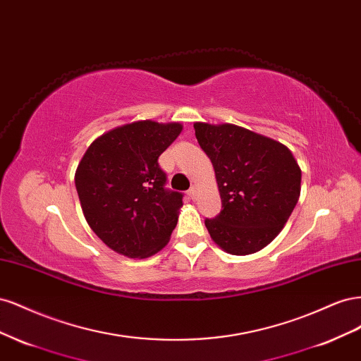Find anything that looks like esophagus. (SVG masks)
I'll return each mask as SVG.
<instances>
[{"mask_svg": "<svg viewBox=\"0 0 361 361\" xmlns=\"http://www.w3.org/2000/svg\"><path fill=\"white\" fill-rule=\"evenodd\" d=\"M188 194L191 199H195V195H197V188H195V185H192V187L188 190Z\"/></svg>", "mask_w": 361, "mask_h": 361, "instance_id": "obj_1", "label": "esophagus"}]
</instances>
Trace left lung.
Returning a JSON list of instances; mask_svg holds the SVG:
<instances>
[{"label": "left lung", "instance_id": "8db88e82", "mask_svg": "<svg viewBox=\"0 0 361 361\" xmlns=\"http://www.w3.org/2000/svg\"><path fill=\"white\" fill-rule=\"evenodd\" d=\"M194 129L223 204L204 220L207 232L227 253H256L281 232L300 199L298 162L285 145L241 126L197 122Z\"/></svg>", "mask_w": 361, "mask_h": 361}]
</instances>
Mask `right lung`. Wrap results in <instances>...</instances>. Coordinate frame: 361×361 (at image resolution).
I'll return each instance as SVG.
<instances>
[{
	"instance_id": "add662e5",
	"label": "right lung",
	"mask_w": 361,
	"mask_h": 361,
	"mask_svg": "<svg viewBox=\"0 0 361 361\" xmlns=\"http://www.w3.org/2000/svg\"><path fill=\"white\" fill-rule=\"evenodd\" d=\"M180 123L141 120L96 138L75 173L87 223L116 253L145 259L167 245L178 224L182 192L166 188L158 158Z\"/></svg>"
}]
</instances>
